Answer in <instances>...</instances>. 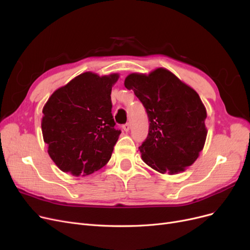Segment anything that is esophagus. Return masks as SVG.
<instances>
[{
  "label": "esophagus",
  "mask_w": 250,
  "mask_h": 250,
  "mask_svg": "<svg viewBox=\"0 0 250 250\" xmlns=\"http://www.w3.org/2000/svg\"><path fill=\"white\" fill-rule=\"evenodd\" d=\"M123 129L125 132H128L129 131V125L128 124H125L124 125H123Z\"/></svg>",
  "instance_id": "34e87169"
}]
</instances>
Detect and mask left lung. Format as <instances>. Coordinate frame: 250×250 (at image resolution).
Listing matches in <instances>:
<instances>
[{
  "instance_id": "left-lung-1",
  "label": "left lung",
  "mask_w": 250,
  "mask_h": 250,
  "mask_svg": "<svg viewBox=\"0 0 250 250\" xmlns=\"http://www.w3.org/2000/svg\"><path fill=\"white\" fill-rule=\"evenodd\" d=\"M125 86L143 103L150 122L148 137L139 147L145 164L169 175L192 166L208 135L206 109L197 92L162 67L128 74Z\"/></svg>"
}]
</instances>
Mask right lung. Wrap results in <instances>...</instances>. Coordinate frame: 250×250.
Listing matches in <instances>:
<instances>
[{"mask_svg": "<svg viewBox=\"0 0 250 250\" xmlns=\"http://www.w3.org/2000/svg\"><path fill=\"white\" fill-rule=\"evenodd\" d=\"M118 78L83 72L54 92L42 108V138L62 171L88 176L109 161L121 135L110 97Z\"/></svg>", "mask_w": 250, "mask_h": 250, "instance_id": "1", "label": "right lung"}]
</instances>
